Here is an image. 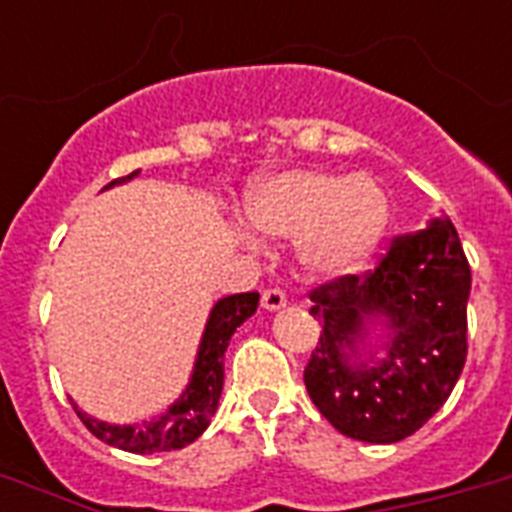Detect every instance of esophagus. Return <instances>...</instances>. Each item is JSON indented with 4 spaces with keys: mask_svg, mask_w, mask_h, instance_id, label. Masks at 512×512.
Wrapping results in <instances>:
<instances>
[{
    "mask_svg": "<svg viewBox=\"0 0 512 512\" xmlns=\"http://www.w3.org/2000/svg\"><path fill=\"white\" fill-rule=\"evenodd\" d=\"M260 305H263L268 313H276L281 308H287V295L281 289H265L263 297H260Z\"/></svg>",
    "mask_w": 512,
    "mask_h": 512,
    "instance_id": "1",
    "label": "esophagus"
}]
</instances>
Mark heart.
<instances>
[{
  "mask_svg": "<svg viewBox=\"0 0 512 512\" xmlns=\"http://www.w3.org/2000/svg\"><path fill=\"white\" fill-rule=\"evenodd\" d=\"M241 209L255 231L295 239L297 263L311 279L364 271L393 223V201L380 180L327 170H284L255 177Z\"/></svg>",
  "mask_w": 512,
  "mask_h": 512,
  "instance_id": "b5f03b06",
  "label": "heart"
}]
</instances>
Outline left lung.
I'll list each match as a JSON object with an SVG mask.
<instances>
[{
	"label": "left lung",
	"mask_w": 512,
	"mask_h": 512,
	"mask_svg": "<svg viewBox=\"0 0 512 512\" xmlns=\"http://www.w3.org/2000/svg\"><path fill=\"white\" fill-rule=\"evenodd\" d=\"M468 297V257L444 212L401 236L374 273L316 289L321 337L305 366L316 409L366 444L412 436L460 380Z\"/></svg>",
	"instance_id": "obj_1"
}]
</instances>
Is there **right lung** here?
<instances>
[{
  "mask_svg": "<svg viewBox=\"0 0 512 512\" xmlns=\"http://www.w3.org/2000/svg\"><path fill=\"white\" fill-rule=\"evenodd\" d=\"M140 170L130 172L127 177L111 180L103 188H114L135 180ZM260 295L257 292H244V295H228L212 305L207 316L204 332H201L199 350L193 358L191 377L183 393L172 401L162 414H156L154 420L132 422V425H119V422H106L92 417L79 404H74L79 420L87 425L92 436L100 441L132 454H154V452H172V449H183L193 444L196 438L209 428V422L215 417L217 404H220V393H223L225 380V350L231 342L233 332L255 316Z\"/></svg>",
  "mask_w": 512,
  "mask_h": 512,
  "instance_id": "obj_1",
  "label": "right lung"
}]
</instances>
